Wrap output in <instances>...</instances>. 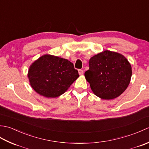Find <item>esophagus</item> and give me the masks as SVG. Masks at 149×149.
<instances>
[{
	"instance_id": "34e87169",
	"label": "esophagus",
	"mask_w": 149,
	"mask_h": 149,
	"mask_svg": "<svg viewBox=\"0 0 149 149\" xmlns=\"http://www.w3.org/2000/svg\"><path fill=\"white\" fill-rule=\"evenodd\" d=\"M79 75H83V70H79Z\"/></svg>"
}]
</instances>
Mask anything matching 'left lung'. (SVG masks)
<instances>
[{"instance_id": "1", "label": "left lung", "mask_w": 149, "mask_h": 149, "mask_svg": "<svg viewBox=\"0 0 149 149\" xmlns=\"http://www.w3.org/2000/svg\"><path fill=\"white\" fill-rule=\"evenodd\" d=\"M90 68L84 76L93 93L104 100L119 97L128 87L132 67L124 56L104 50L89 60Z\"/></svg>"}]
</instances>
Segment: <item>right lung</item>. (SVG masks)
I'll list each match as a JSON object with an SVG mask.
<instances>
[{
	"label": "right lung",
	"instance_id": "add662e5",
	"mask_svg": "<svg viewBox=\"0 0 149 149\" xmlns=\"http://www.w3.org/2000/svg\"><path fill=\"white\" fill-rule=\"evenodd\" d=\"M27 77L36 93L47 98H56L67 91L79 75L68 59L45 54L30 65Z\"/></svg>",
	"mask_w": 149,
	"mask_h": 149
}]
</instances>
